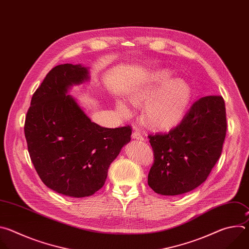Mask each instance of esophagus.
Segmentation results:
<instances>
[{"label":"esophagus","instance_id":"34e87169","mask_svg":"<svg viewBox=\"0 0 249 249\" xmlns=\"http://www.w3.org/2000/svg\"><path fill=\"white\" fill-rule=\"evenodd\" d=\"M132 138L136 139V140H140V141H144L145 138L141 135V133L139 131H134L132 133Z\"/></svg>","mask_w":249,"mask_h":249}]
</instances>
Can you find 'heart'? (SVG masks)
<instances>
[{
    "label": "heart",
    "instance_id": "heart-1",
    "mask_svg": "<svg viewBox=\"0 0 249 249\" xmlns=\"http://www.w3.org/2000/svg\"><path fill=\"white\" fill-rule=\"evenodd\" d=\"M170 78L169 71H156L129 94L132 102L147 101L144 119L150 126L160 130L171 129L181 122L193 96L192 88L186 81ZM116 108L123 115L131 113L129 106L122 100L116 102Z\"/></svg>",
    "mask_w": 249,
    "mask_h": 249
}]
</instances>
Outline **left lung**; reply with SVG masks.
<instances>
[{
  "label": "left lung",
  "instance_id": "left-lung-1",
  "mask_svg": "<svg viewBox=\"0 0 249 249\" xmlns=\"http://www.w3.org/2000/svg\"><path fill=\"white\" fill-rule=\"evenodd\" d=\"M226 132L224 98L208 95L195 101L179 125L166 134L149 135L155 156L149 186L174 196L201 185L221 157Z\"/></svg>",
  "mask_w": 249,
  "mask_h": 249
}]
</instances>
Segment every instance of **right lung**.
Returning a JSON list of instances; mask_svg holds the SVG:
<instances>
[{
	"mask_svg": "<svg viewBox=\"0 0 249 249\" xmlns=\"http://www.w3.org/2000/svg\"><path fill=\"white\" fill-rule=\"evenodd\" d=\"M89 75L81 64L53 68L33 93L24 123L28 153L42 182L75 198L90 196L104 185L110 163L132 133L130 126L110 129L91 122L68 94Z\"/></svg>",
	"mask_w": 249,
	"mask_h": 249,
	"instance_id": "right-lung-1",
	"label": "right lung"
}]
</instances>
